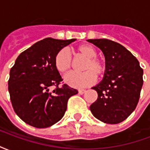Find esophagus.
<instances>
[{
  "instance_id": "34e87169",
  "label": "esophagus",
  "mask_w": 150,
  "mask_h": 150,
  "mask_svg": "<svg viewBox=\"0 0 150 150\" xmlns=\"http://www.w3.org/2000/svg\"><path fill=\"white\" fill-rule=\"evenodd\" d=\"M85 91H86L85 89H79V94L83 95V93H85Z\"/></svg>"
}]
</instances>
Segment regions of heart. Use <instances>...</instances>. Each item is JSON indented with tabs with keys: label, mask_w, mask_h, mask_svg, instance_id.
<instances>
[{
	"label": "heart",
	"mask_w": 150,
	"mask_h": 150,
	"mask_svg": "<svg viewBox=\"0 0 150 150\" xmlns=\"http://www.w3.org/2000/svg\"><path fill=\"white\" fill-rule=\"evenodd\" d=\"M76 53L86 59L82 67L83 72H71L65 76V82L72 88H80L91 84L97 77H102L106 71L105 62L96 57L97 53L93 46L87 44L76 47ZM71 55L68 50L62 48L54 57V66L60 73H67L71 67Z\"/></svg>",
	"instance_id": "obj_1"
}]
</instances>
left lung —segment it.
<instances>
[{
  "label": "left lung",
  "instance_id": "1",
  "mask_svg": "<svg viewBox=\"0 0 150 150\" xmlns=\"http://www.w3.org/2000/svg\"><path fill=\"white\" fill-rule=\"evenodd\" d=\"M102 50L106 71L104 78L92 88L98 98L90 106L96 119L106 124H119L135 110L143 85V69L125 46L111 40L88 39Z\"/></svg>",
  "mask_w": 150,
  "mask_h": 150
}]
</instances>
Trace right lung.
Segmentation results:
<instances>
[{
	"label": "right lung",
	"instance_id": "right-lung-1",
	"mask_svg": "<svg viewBox=\"0 0 150 150\" xmlns=\"http://www.w3.org/2000/svg\"><path fill=\"white\" fill-rule=\"evenodd\" d=\"M75 39L47 38L21 53L9 72L8 91L14 112L28 125L43 129L64 116L68 99L78 91L63 84L54 66L56 54ZM56 89L49 91L50 86Z\"/></svg>",
	"mask_w": 150,
	"mask_h": 150
}]
</instances>
